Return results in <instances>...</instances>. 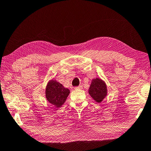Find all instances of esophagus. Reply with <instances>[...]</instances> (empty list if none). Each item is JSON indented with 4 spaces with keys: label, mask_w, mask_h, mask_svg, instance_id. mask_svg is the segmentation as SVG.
I'll list each match as a JSON object with an SVG mask.
<instances>
[{
    "label": "esophagus",
    "mask_w": 151,
    "mask_h": 151,
    "mask_svg": "<svg viewBox=\"0 0 151 151\" xmlns=\"http://www.w3.org/2000/svg\"><path fill=\"white\" fill-rule=\"evenodd\" d=\"M82 88H83V87H82V86H79L77 87H75L74 89H82Z\"/></svg>",
    "instance_id": "1"
}]
</instances>
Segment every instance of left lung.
Segmentation results:
<instances>
[{
  "label": "left lung",
  "mask_w": 151,
  "mask_h": 151,
  "mask_svg": "<svg viewBox=\"0 0 151 151\" xmlns=\"http://www.w3.org/2000/svg\"><path fill=\"white\" fill-rule=\"evenodd\" d=\"M88 93L96 102L100 103L107 96V86L104 81L100 78L93 79L91 81Z\"/></svg>",
  "instance_id": "left-lung-1"
}]
</instances>
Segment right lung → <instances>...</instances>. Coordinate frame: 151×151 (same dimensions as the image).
<instances>
[{
  "mask_svg": "<svg viewBox=\"0 0 151 151\" xmlns=\"http://www.w3.org/2000/svg\"><path fill=\"white\" fill-rule=\"evenodd\" d=\"M70 94V90L65 88L56 80L48 81L45 89V96L47 101L55 108H60Z\"/></svg>",
  "mask_w": 151,
  "mask_h": 151,
  "instance_id": "add662e5",
  "label": "right lung"
}]
</instances>
